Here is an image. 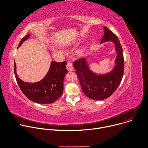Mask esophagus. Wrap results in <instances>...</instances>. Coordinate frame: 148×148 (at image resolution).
I'll list each match as a JSON object with an SVG mask.
<instances>
[{
	"label": "esophagus",
	"mask_w": 148,
	"mask_h": 148,
	"mask_svg": "<svg viewBox=\"0 0 148 148\" xmlns=\"http://www.w3.org/2000/svg\"><path fill=\"white\" fill-rule=\"evenodd\" d=\"M66 68L67 69V70L70 71H72L74 70V67H73V64L71 62H67V66H66Z\"/></svg>",
	"instance_id": "obj_1"
}]
</instances>
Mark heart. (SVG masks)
Here are the masks:
<instances>
[{"instance_id":"heart-1","label":"heart","mask_w":148,"mask_h":148,"mask_svg":"<svg viewBox=\"0 0 148 148\" xmlns=\"http://www.w3.org/2000/svg\"><path fill=\"white\" fill-rule=\"evenodd\" d=\"M85 51H86V49L84 47H81L77 52V54L79 56H82L84 53H85Z\"/></svg>"}]
</instances>
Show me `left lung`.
<instances>
[{"instance_id": "8db88e82", "label": "left lung", "mask_w": 148, "mask_h": 148, "mask_svg": "<svg viewBox=\"0 0 148 148\" xmlns=\"http://www.w3.org/2000/svg\"><path fill=\"white\" fill-rule=\"evenodd\" d=\"M108 41L114 42L117 53L115 66L110 73L97 74L92 72L84 58H79L73 63L83 93L94 100H103L110 97L118 87L123 75L124 59L119 40L113 32L104 26V35L100 43Z\"/></svg>"}]
</instances>
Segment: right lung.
<instances>
[{
	"label": "right lung",
	"instance_id": "right-lung-1",
	"mask_svg": "<svg viewBox=\"0 0 148 148\" xmlns=\"http://www.w3.org/2000/svg\"><path fill=\"white\" fill-rule=\"evenodd\" d=\"M29 34H27L21 40L17 48L29 37ZM66 61H52L47 75L41 81L34 83L26 82L19 78L16 74L15 62L14 72L21 91L27 98L40 104H48L56 101L62 94L63 81L68 72L66 67Z\"/></svg>",
	"mask_w": 148,
	"mask_h": 148
}]
</instances>
